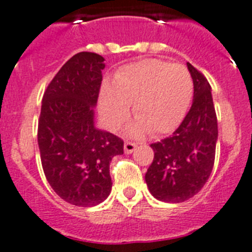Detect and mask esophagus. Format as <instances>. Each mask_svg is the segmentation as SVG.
<instances>
[{"label":"esophagus","mask_w":252,"mask_h":252,"mask_svg":"<svg viewBox=\"0 0 252 252\" xmlns=\"http://www.w3.org/2000/svg\"><path fill=\"white\" fill-rule=\"evenodd\" d=\"M124 149H125V153L130 154V153H132L135 149H136V144L132 143V141H126V143H125Z\"/></svg>","instance_id":"obj_1"}]
</instances>
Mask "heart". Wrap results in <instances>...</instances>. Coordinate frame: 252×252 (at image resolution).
I'll return each mask as SVG.
<instances>
[{"mask_svg": "<svg viewBox=\"0 0 252 252\" xmlns=\"http://www.w3.org/2000/svg\"><path fill=\"white\" fill-rule=\"evenodd\" d=\"M193 84L188 68L162 60H144L116 74L113 85L104 87L99 111L105 125L117 130L128 117V104L137 124L132 131L162 135L175 130L184 120Z\"/></svg>", "mask_w": 252, "mask_h": 252, "instance_id": "obj_1", "label": "heart"}]
</instances>
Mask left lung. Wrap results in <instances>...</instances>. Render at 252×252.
<instances>
[{"label": "left lung", "instance_id": "left-lung-1", "mask_svg": "<svg viewBox=\"0 0 252 252\" xmlns=\"http://www.w3.org/2000/svg\"><path fill=\"white\" fill-rule=\"evenodd\" d=\"M193 83L190 111L177 130L150 144L154 159L145 173L150 193L165 203H182L196 195L212 173L218 124L210 85L206 77L188 62Z\"/></svg>", "mask_w": 252, "mask_h": 252}]
</instances>
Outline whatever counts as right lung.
I'll return each instance as SVG.
<instances>
[{
    "label": "right lung",
    "instance_id": "right-lung-1",
    "mask_svg": "<svg viewBox=\"0 0 252 252\" xmlns=\"http://www.w3.org/2000/svg\"><path fill=\"white\" fill-rule=\"evenodd\" d=\"M104 59L72 56L48 84L38 121L40 160L51 188L66 203L94 206L112 189L109 164L124 154V140L94 127Z\"/></svg>",
    "mask_w": 252,
    "mask_h": 252
}]
</instances>
